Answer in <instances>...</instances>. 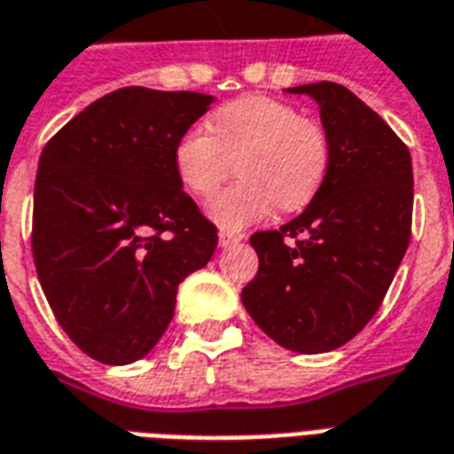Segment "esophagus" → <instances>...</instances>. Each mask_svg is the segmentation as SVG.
Instances as JSON below:
<instances>
[{"label":"esophagus","mask_w":454,"mask_h":454,"mask_svg":"<svg viewBox=\"0 0 454 454\" xmlns=\"http://www.w3.org/2000/svg\"><path fill=\"white\" fill-rule=\"evenodd\" d=\"M240 240H245V233H231V231H221L218 233V245L221 247H231V245L240 243Z\"/></svg>","instance_id":"1"}]
</instances>
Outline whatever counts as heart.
Wrapping results in <instances>:
<instances>
[{
  "label": "heart",
  "mask_w": 454,
  "mask_h": 454,
  "mask_svg": "<svg viewBox=\"0 0 454 454\" xmlns=\"http://www.w3.org/2000/svg\"><path fill=\"white\" fill-rule=\"evenodd\" d=\"M243 180L209 201V216L238 231L278 207L301 209L320 190L330 166L322 127L270 96H243L211 115V129L194 124L177 139L176 170L194 197H211L233 168Z\"/></svg>",
  "instance_id": "obj_1"
}]
</instances>
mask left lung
Listing matches in <instances>:
<instances>
[{"label": "left lung", "mask_w": 454, "mask_h": 454, "mask_svg": "<svg viewBox=\"0 0 454 454\" xmlns=\"http://www.w3.org/2000/svg\"><path fill=\"white\" fill-rule=\"evenodd\" d=\"M286 93L320 107L330 166L301 216L250 238L260 270L240 298L277 344L325 354L364 330L397 274L411 238L414 173L402 139L347 86Z\"/></svg>", "instance_id": "obj_1"}]
</instances>
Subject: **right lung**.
Listing matches in <instances>:
<instances>
[{
  "instance_id": "add662e5",
  "label": "right lung",
  "mask_w": 454,
  "mask_h": 454,
  "mask_svg": "<svg viewBox=\"0 0 454 454\" xmlns=\"http://www.w3.org/2000/svg\"><path fill=\"white\" fill-rule=\"evenodd\" d=\"M214 103L127 86L69 120L40 153L33 260L57 322L107 365L139 361L176 315L177 286L216 250L183 192L176 144Z\"/></svg>"
}]
</instances>
